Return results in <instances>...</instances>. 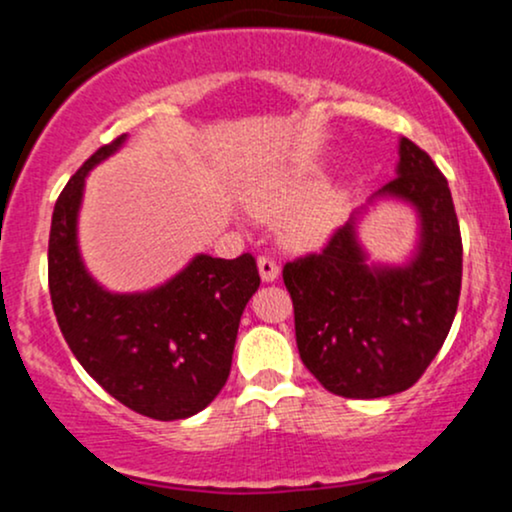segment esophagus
I'll use <instances>...</instances> for the list:
<instances>
[{
  "label": "esophagus",
  "mask_w": 512,
  "mask_h": 512,
  "mask_svg": "<svg viewBox=\"0 0 512 512\" xmlns=\"http://www.w3.org/2000/svg\"><path fill=\"white\" fill-rule=\"evenodd\" d=\"M257 267H260L262 281H274L276 276H279V264H276L274 257L262 255L260 260H257Z\"/></svg>",
  "instance_id": "esophagus-1"
}]
</instances>
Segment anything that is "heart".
Instances as JSON below:
<instances>
[{"instance_id":"heart-1","label":"heart","mask_w":512,"mask_h":512,"mask_svg":"<svg viewBox=\"0 0 512 512\" xmlns=\"http://www.w3.org/2000/svg\"><path fill=\"white\" fill-rule=\"evenodd\" d=\"M317 190V178L310 173H284L276 178L264 180L255 190L248 192L245 204L255 214L276 216L287 214L281 219V238L296 248H313L320 245L342 216V199L337 192Z\"/></svg>"}]
</instances>
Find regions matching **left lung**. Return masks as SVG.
I'll return each mask as SVG.
<instances>
[{"label": "left lung", "mask_w": 512, "mask_h": 512, "mask_svg": "<svg viewBox=\"0 0 512 512\" xmlns=\"http://www.w3.org/2000/svg\"><path fill=\"white\" fill-rule=\"evenodd\" d=\"M375 199L416 209L419 243L407 264H370L356 216L322 252L286 262L284 284L305 368L325 390L378 399L409 390L448 337L462 286V238L445 175L424 149L399 139L397 178Z\"/></svg>", "instance_id": "1"}]
</instances>
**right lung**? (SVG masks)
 <instances>
[{
	"label": "right lung",
	"instance_id": "1",
	"mask_svg": "<svg viewBox=\"0 0 512 512\" xmlns=\"http://www.w3.org/2000/svg\"><path fill=\"white\" fill-rule=\"evenodd\" d=\"M125 139L101 146L57 197L48 245L52 310L76 361L108 395L149 419H187L226 385L240 315L260 272L250 252L236 260L197 255L158 289L105 291L81 262L76 221L88 170Z\"/></svg>",
	"mask_w": 512,
	"mask_h": 512
}]
</instances>
